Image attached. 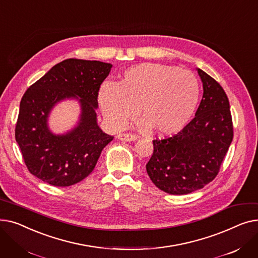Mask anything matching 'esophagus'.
I'll use <instances>...</instances> for the list:
<instances>
[{
	"label": "esophagus",
	"instance_id": "esophagus-1",
	"mask_svg": "<svg viewBox=\"0 0 258 258\" xmlns=\"http://www.w3.org/2000/svg\"><path fill=\"white\" fill-rule=\"evenodd\" d=\"M117 138L121 141H135L137 140V136L135 134H131V133H122V134H119Z\"/></svg>",
	"mask_w": 258,
	"mask_h": 258
}]
</instances>
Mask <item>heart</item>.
<instances>
[{"instance_id": "heart-1", "label": "heart", "mask_w": 258, "mask_h": 258, "mask_svg": "<svg viewBox=\"0 0 258 258\" xmlns=\"http://www.w3.org/2000/svg\"><path fill=\"white\" fill-rule=\"evenodd\" d=\"M200 99L196 75L179 67L145 62L127 68L115 86L105 85L98 102L113 127H123L137 114L159 135L180 132L194 116Z\"/></svg>"}]
</instances>
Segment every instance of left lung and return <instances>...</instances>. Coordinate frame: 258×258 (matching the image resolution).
<instances>
[{
	"mask_svg": "<svg viewBox=\"0 0 258 258\" xmlns=\"http://www.w3.org/2000/svg\"><path fill=\"white\" fill-rule=\"evenodd\" d=\"M202 101L196 117L178 134L153 140L146 171L152 182L169 195H187L218 175L233 139L230 104L222 86L201 69Z\"/></svg>",
	"mask_w": 258,
	"mask_h": 258,
	"instance_id": "8db88e82",
	"label": "left lung"
}]
</instances>
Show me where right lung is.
<instances>
[{
    "instance_id": "right-lung-1",
    "label": "right lung",
    "mask_w": 258,
    "mask_h": 258,
    "mask_svg": "<svg viewBox=\"0 0 258 258\" xmlns=\"http://www.w3.org/2000/svg\"><path fill=\"white\" fill-rule=\"evenodd\" d=\"M111 63L69 58L54 66L23 95L16 124V140L25 164L36 178L66 187L84 180L93 171L103 148L114 137L96 122L98 93L110 74ZM80 97L79 126L55 137L46 126L52 105L64 98Z\"/></svg>"
}]
</instances>
